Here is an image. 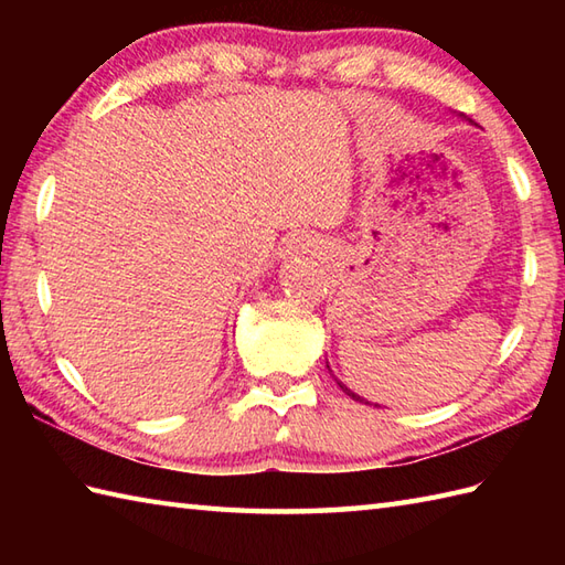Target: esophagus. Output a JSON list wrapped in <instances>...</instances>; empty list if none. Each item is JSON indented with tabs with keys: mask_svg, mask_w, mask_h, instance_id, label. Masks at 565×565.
Masks as SVG:
<instances>
[{
	"mask_svg": "<svg viewBox=\"0 0 565 565\" xmlns=\"http://www.w3.org/2000/svg\"><path fill=\"white\" fill-rule=\"evenodd\" d=\"M310 247H313V243H310L308 235H296V237L289 239V247H286V249H289V252H308Z\"/></svg>",
	"mask_w": 565,
	"mask_h": 565,
	"instance_id": "esophagus-1",
	"label": "esophagus"
}]
</instances>
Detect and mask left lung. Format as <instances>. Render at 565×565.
<instances>
[{"label":"left lung","mask_w":565,"mask_h":565,"mask_svg":"<svg viewBox=\"0 0 565 565\" xmlns=\"http://www.w3.org/2000/svg\"><path fill=\"white\" fill-rule=\"evenodd\" d=\"M328 369H330V366H328ZM338 386H340V388H342V391H344V393H347V395H350V398H352V401H359V403H364V405H371V403H369V401H366V398H362V395H356V393H354V391H350V388H347V386H344V383H342V381H338ZM374 407H376V405H374Z\"/></svg>","instance_id":"obj_1"}]
</instances>
